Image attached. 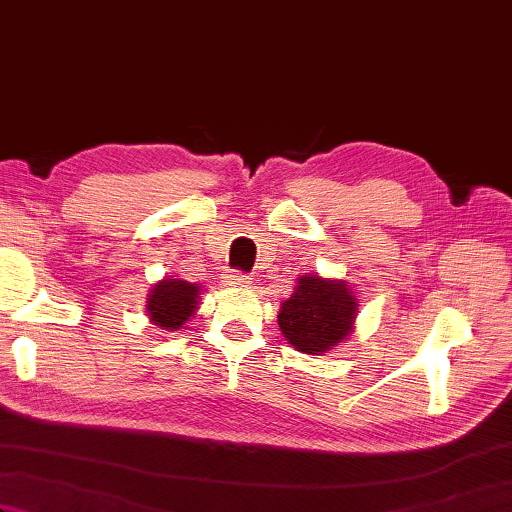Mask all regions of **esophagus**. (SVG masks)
Masks as SVG:
<instances>
[{"instance_id": "1", "label": "esophagus", "mask_w": 512, "mask_h": 512, "mask_svg": "<svg viewBox=\"0 0 512 512\" xmlns=\"http://www.w3.org/2000/svg\"><path fill=\"white\" fill-rule=\"evenodd\" d=\"M224 281H226L228 288H246L250 284V277L244 275V273H233V275L224 277Z\"/></svg>"}]
</instances>
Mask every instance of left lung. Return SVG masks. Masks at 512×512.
I'll return each instance as SVG.
<instances>
[{
  "label": "left lung",
  "instance_id": "left-lung-1",
  "mask_svg": "<svg viewBox=\"0 0 512 512\" xmlns=\"http://www.w3.org/2000/svg\"><path fill=\"white\" fill-rule=\"evenodd\" d=\"M356 312L358 301L345 281L303 275L281 303L277 323L295 350L319 356L354 332Z\"/></svg>",
  "mask_w": 512,
  "mask_h": 512
}]
</instances>
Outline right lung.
I'll use <instances>...</instances> for the list:
<instances>
[{
  "instance_id": "obj_1",
  "label": "right lung",
  "mask_w": 512,
  "mask_h": 512,
  "mask_svg": "<svg viewBox=\"0 0 512 512\" xmlns=\"http://www.w3.org/2000/svg\"><path fill=\"white\" fill-rule=\"evenodd\" d=\"M202 286L184 279L165 277L149 290L147 317L160 330H180L200 306Z\"/></svg>"
}]
</instances>
